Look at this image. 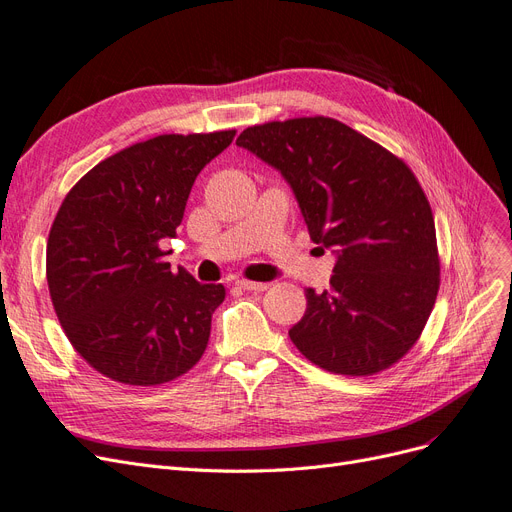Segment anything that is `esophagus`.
<instances>
[{
	"label": "esophagus",
	"instance_id": "34e87169",
	"mask_svg": "<svg viewBox=\"0 0 512 512\" xmlns=\"http://www.w3.org/2000/svg\"><path fill=\"white\" fill-rule=\"evenodd\" d=\"M237 288L241 290H250V292H264L269 288V284H262V281H248V279H241L237 281Z\"/></svg>",
	"mask_w": 512,
	"mask_h": 512
}]
</instances>
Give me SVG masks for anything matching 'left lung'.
<instances>
[{"label": "left lung", "mask_w": 512, "mask_h": 512, "mask_svg": "<svg viewBox=\"0 0 512 512\" xmlns=\"http://www.w3.org/2000/svg\"><path fill=\"white\" fill-rule=\"evenodd\" d=\"M237 146L290 184L320 250L337 254L330 290L307 288L290 328L301 354L328 373L368 377L417 343L440 286L436 228L409 165L326 116L245 129Z\"/></svg>", "instance_id": "left-lung-1"}]
</instances>
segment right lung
Listing matches in <instances>:
<instances>
[{"label":"right lung","instance_id":"obj_1","mask_svg":"<svg viewBox=\"0 0 512 512\" xmlns=\"http://www.w3.org/2000/svg\"><path fill=\"white\" fill-rule=\"evenodd\" d=\"M235 133L156 135L67 192L48 235L46 279L69 343L97 373L148 387L201 360L226 290L173 273L161 243L175 237L197 175Z\"/></svg>","mask_w":512,"mask_h":512}]
</instances>
